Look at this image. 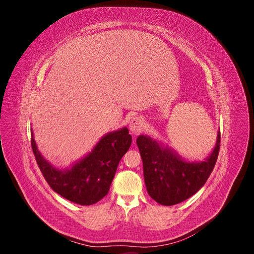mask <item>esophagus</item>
Listing matches in <instances>:
<instances>
[{
  "label": "esophagus",
  "mask_w": 254,
  "mask_h": 254,
  "mask_svg": "<svg viewBox=\"0 0 254 254\" xmlns=\"http://www.w3.org/2000/svg\"><path fill=\"white\" fill-rule=\"evenodd\" d=\"M144 127V121L142 118L135 117L133 119H131L129 123V129L133 134H137Z\"/></svg>",
  "instance_id": "obj_1"
}]
</instances>
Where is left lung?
Segmentation results:
<instances>
[{"instance_id":"1","label":"left lung","mask_w":254,"mask_h":254,"mask_svg":"<svg viewBox=\"0 0 254 254\" xmlns=\"http://www.w3.org/2000/svg\"><path fill=\"white\" fill-rule=\"evenodd\" d=\"M136 144L149 196L162 205H174L187 200L204 186L218 157L220 132H217L213 151L204 161L190 162L148 135L137 136Z\"/></svg>"}]
</instances>
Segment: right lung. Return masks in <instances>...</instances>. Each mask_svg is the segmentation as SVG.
<instances>
[{"instance_id":"right-lung-1","label":"right lung","mask_w":254,"mask_h":254,"mask_svg":"<svg viewBox=\"0 0 254 254\" xmlns=\"http://www.w3.org/2000/svg\"><path fill=\"white\" fill-rule=\"evenodd\" d=\"M131 141L127 127L108 132L88 155L71 167L59 170L38 150L32 130V148L45 180L57 194L81 205L94 204L108 194L118 165Z\"/></svg>"}]
</instances>
